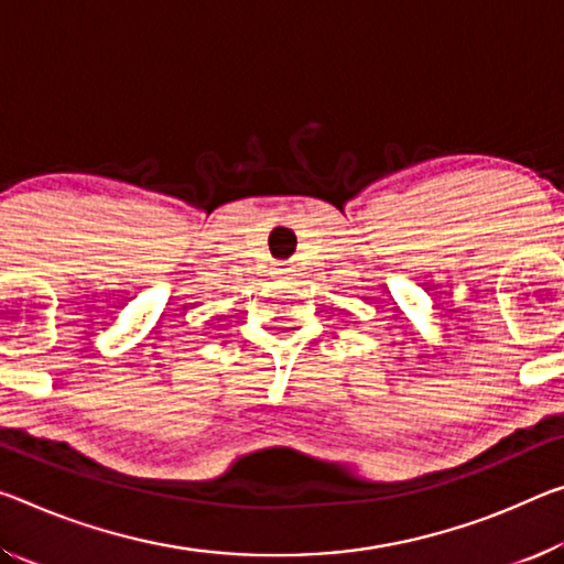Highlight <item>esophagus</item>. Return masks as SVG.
Segmentation results:
<instances>
[{
  "label": "esophagus",
  "instance_id": "1",
  "mask_svg": "<svg viewBox=\"0 0 564 564\" xmlns=\"http://www.w3.org/2000/svg\"><path fill=\"white\" fill-rule=\"evenodd\" d=\"M273 275H275V279H279V281H289V279H291V268L285 265V263H279V265L273 268Z\"/></svg>",
  "mask_w": 564,
  "mask_h": 564
}]
</instances>
